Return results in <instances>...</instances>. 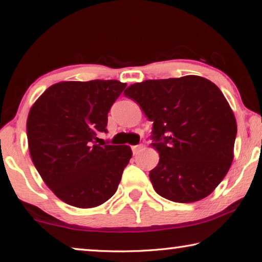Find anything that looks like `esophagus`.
<instances>
[{
    "label": "esophagus",
    "instance_id": "esophagus-1",
    "mask_svg": "<svg viewBox=\"0 0 262 262\" xmlns=\"http://www.w3.org/2000/svg\"><path fill=\"white\" fill-rule=\"evenodd\" d=\"M143 149V145L142 144H137V145H133L132 147V150H133V154L134 155H136V154H139L141 150Z\"/></svg>",
    "mask_w": 262,
    "mask_h": 262
}]
</instances>
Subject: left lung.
<instances>
[{
	"instance_id": "left-lung-1",
	"label": "left lung",
	"mask_w": 262,
	"mask_h": 262,
	"mask_svg": "<svg viewBox=\"0 0 262 262\" xmlns=\"http://www.w3.org/2000/svg\"><path fill=\"white\" fill-rule=\"evenodd\" d=\"M154 121L151 147L159 154L149 177L167 200H202L227 176L233 161L237 122L219 86L195 75L148 79L123 92Z\"/></svg>"
}]
</instances>
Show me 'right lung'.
Returning a JSON list of instances; mask_svg holds the SVG:
<instances>
[{"label": "right lung", "mask_w": 262, "mask_h": 262, "mask_svg": "<svg viewBox=\"0 0 262 262\" xmlns=\"http://www.w3.org/2000/svg\"><path fill=\"white\" fill-rule=\"evenodd\" d=\"M126 83L117 79L53 84L32 105L26 129L31 158L61 201L77 208L103 205L117 192L132 158L128 145L96 144Z\"/></svg>", "instance_id": "add662e5"}]
</instances>
